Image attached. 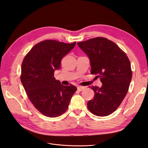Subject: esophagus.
I'll return each mask as SVG.
<instances>
[{"label": "esophagus", "instance_id": "1", "mask_svg": "<svg viewBox=\"0 0 148 148\" xmlns=\"http://www.w3.org/2000/svg\"><path fill=\"white\" fill-rule=\"evenodd\" d=\"M84 88H85L84 87H82V86H78V87H77V90H78V91H79V92L82 91V90H83Z\"/></svg>", "mask_w": 148, "mask_h": 148}]
</instances>
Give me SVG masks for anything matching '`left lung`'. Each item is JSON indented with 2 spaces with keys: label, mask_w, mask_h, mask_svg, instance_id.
Here are the masks:
<instances>
[{
  "label": "left lung",
  "mask_w": 148,
  "mask_h": 148,
  "mask_svg": "<svg viewBox=\"0 0 148 148\" xmlns=\"http://www.w3.org/2000/svg\"><path fill=\"white\" fill-rule=\"evenodd\" d=\"M87 55L91 73L97 74L101 87H92L95 97L87 103L89 111L97 116H107L120 106L128 92L132 77L129 59L115 43L96 37L77 43Z\"/></svg>",
  "instance_id": "obj_1"
}]
</instances>
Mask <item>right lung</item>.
<instances>
[{"label": "right lung", "mask_w": 148, "mask_h": 148, "mask_svg": "<svg viewBox=\"0 0 148 148\" xmlns=\"http://www.w3.org/2000/svg\"><path fill=\"white\" fill-rule=\"evenodd\" d=\"M75 44L42 41L32 47L23 61L21 82L23 87L34 107L47 117L63 114L77 90L74 85H63L54 77L55 71L61 68L62 58Z\"/></svg>", "instance_id": "obj_1"}]
</instances>
